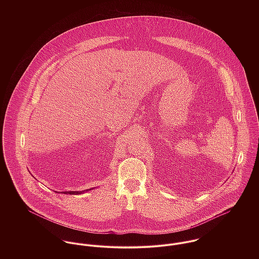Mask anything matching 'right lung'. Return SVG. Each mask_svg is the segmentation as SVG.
<instances>
[{"label": "right lung", "instance_id": "obj_1", "mask_svg": "<svg viewBox=\"0 0 259 259\" xmlns=\"http://www.w3.org/2000/svg\"><path fill=\"white\" fill-rule=\"evenodd\" d=\"M90 189H85V190H81V191H63L62 193H67V194H80V193H83L85 191H90Z\"/></svg>", "mask_w": 259, "mask_h": 259}]
</instances>
